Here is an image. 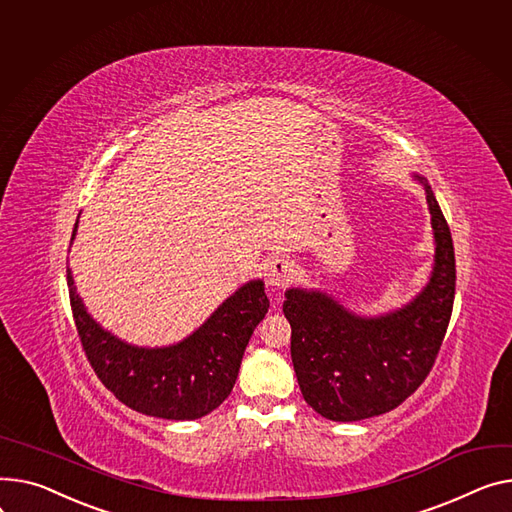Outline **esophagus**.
I'll list each match as a JSON object with an SVG mask.
<instances>
[{"label": "esophagus", "instance_id": "34e87169", "mask_svg": "<svg viewBox=\"0 0 512 512\" xmlns=\"http://www.w3.org/2000/svg\"><path fill=\"white\" fill-rule=\"evenodd\" d=\"M296 274V267H294V261L286 255H276L271 257L265 265H263V276H265V282L271 286V288H282L286 286Z\"/></svg>", "mask_w": 512, "mask_h": 512}]
</instances>
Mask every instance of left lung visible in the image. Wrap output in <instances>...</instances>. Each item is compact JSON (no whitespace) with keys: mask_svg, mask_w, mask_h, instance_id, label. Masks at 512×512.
Listing matches in <instances>:
<instances>
[{"mask_svg":"<svg viewBox=\"0 0 512 512\" xmlns=\"http://www.w3.org/2000/svg\"><path fill=\"white\" fill-rule=\"evenodd\" d=\"M424 183L436 263L424 292L405 309L360 319L319 292L288 290L290 354L304 401L333 422H356L395 410L430 374L455 300V249L449 224Z\"/></svg>","mask_w":512,"mask_h":512,"instance_id":"1","label":"left lung"}]
</instances>
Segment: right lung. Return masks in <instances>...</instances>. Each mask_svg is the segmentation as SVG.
Wrapping results in <instances>:
<instances>
[{
	"label": "right lung",
	"mask_w": 512,
	"mask_h": 512,
	"mask_svg": "<svg viewBox=\"0 0 512 512\" xmlns=\"http://www.w3.org/2000/svg\"><path fill=\"white\" fill-rule=\"evenodd\" d=\"M67 290L82 350L100 383L131 410L164 420H195L216 410L230 395L249 339L269 309L263 282H249L185 342L146 350L119 342L90 319L70 269Z\"/></svg>",
	"instance_id": "right-lung-1"
}]
</instances>
